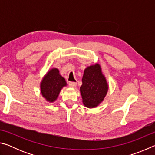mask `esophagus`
<instances>
[{
    "mask_svg": "<svg viewBox=\"0 0 155 155\" xmlns=\"http://www.w3.org/2000/svg\"><path fill=\"white\" fill-rule=\"evenodd\" d=\"M69 86L70 87H72V88H74L76 87V86H77V83L75 82H69Z\"/></svg>",
    "mask_w": 155,
    "mask_h": 155,
    "instance_id": "1",
    "label": "esophagus"
}]
</instances>
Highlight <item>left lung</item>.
<instances>
[{"label":"left lung","mask_w":155,"mask_h":155,"mask_svg":"<svg viewBox=\"0 0 155 155\" xmlns=\"http://www.w3.org/2000/svg\"><path fill=\"white\" fill-rule=\"evenodd\" d=\"M108 90L109 85L101 65L96 64L85 68L80 87L84 105L87 108L98 107L105 98Z\"/></svg>","instance_id":"8db88e82"}]
</instances>
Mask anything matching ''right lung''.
Listing matches in <instances>:
<instances>
[{"label":"right lung","mask_w":155,"mask_h":155,"mask_svg":"<svg viewBox=\"0 0 155 155\" xmlns=\"http://www.w3.org/2000/svg\"><path fill=\"white\" fill-rule=\"evenodd\" d=\"M67 85L65 78L57 68H52L44 75L40 83L41 94L46 101L53 103L58 98L61 89Z\"/></svg>","instance_id":"1"}]
</instances>
